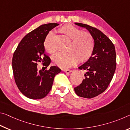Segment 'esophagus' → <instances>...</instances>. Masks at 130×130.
<instances>
[{"label": "esophagus", "instance_id": "esophagus-1", "mask_svg": "<svg viewBox=\"0 0 130 130\" xmlns=\"http://www.w3.org/2000/svg\"><path fill=\"white\" fill-rule=\"evenodd\" d=\"M63 71L65 72V73H71L72 71L70 69H63Z\"/></svg>", "mask_w": 130, "mask_h": 130}]
</instances>
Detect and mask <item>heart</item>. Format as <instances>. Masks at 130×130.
I'll use <instances>...</instances> for the list:
<instances>
[{"label": "heart", "mask_w": 130, "mask_h": 130, "mask_svg": "<svg viewBox=\"0 0 130 130\" xmlns=\"http://www.w3.org/2000/svg\"><path fill=\"white\" fill-rule=\"evenodd\" d=\"M58 31L70 39L65 53H59L52 57L53 63L61 68H68L79 61L84 62L90 59L94 50V40L91 34L71 24H65ZM44 48L49 53H55V35L49 32L44 40Z\"/></svg>", "instance_id": "heart-1"}]
</instances>
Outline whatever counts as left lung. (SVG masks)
Listing matches in <instances>:
<instances>
[{
  "instance_id": "1",
  "label": "left lung",
  "mask_w": 130,
  "mask_h": 130,
  "mask_svg": "<svg viewBox=\"0 0 130 130\" xmlns=\"http://www.w3.org/2000/svg\"><path fill=\"white\" fill-rule=\"evenodd\" d=\"M89 31L95 43L94 50L88 60L79 67L86 70L85 79L74 88L78 96L92 98L102 93L108 88L116 67V54L113 43L105 35L88 25L75 23Z\"/></svg>"
}]
</instances>
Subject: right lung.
<instances>
[{
	"mask_svg": "<svg viewBox=\"0 0 130 130\" xmlns=\"http://www.w3.org/2000/svg\"><path fill=\"white\" fill-rule=\"evenodd\" d=\"M58 25L46 24L33 30L24 37L14 53L12 67L15 83L22 94L30 99L44 98L51 89L55 76L61 71L57 66L44 71L37 68L38 62L46 67L50 64L43 43L49 32Z\"/></svg>",
	"mask_w": 130,
	"mask_h": 130,
	"instance_id": "obj_1",
	"label": "right lung"
}]
</instances>
